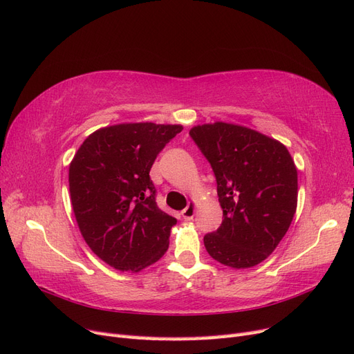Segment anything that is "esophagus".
<instances>
[{
	"label": "esophagus",
	"instance_id": "1",
	"mask_svg": "<svg viewBox=\"0 0 354 354\" xmlns=\"http://www.w3.org/2000/svg\"><path fill=\"white\" fill-rule=\"evenodd\" d=\"M195 211H196V205L194 202H190V203H187V207L181 211V216H183L185 220H192L195 216Z\"/></svg>",
	"mask_w": 354,
	"mask_h": 354
}]
</instances>
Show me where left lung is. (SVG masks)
Masks as SVG:
<instances>
[{"instance_id":"1","label":"left lung","mask_w":354,"mask_h":354,"mask_svg":"<svg viewBox=\"0 0 354 354\" xmlns=\"http://www.w3.org/2000/svg\"><path fill=\"white\" fill-rule=\"evenodd\" d=\"M189 136L214 171L223 208L221 226L203 236L208 254L233 269L257 266L294 218L298 178L291 155L274 138L226 122L194 127Z\"/></svg>"}]
</instances>
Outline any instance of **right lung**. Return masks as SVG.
<instances>
[{
	"mask_svg": "<svg viewBox=\"0 0 354 354\" xmlns=\"http://www.w3.org/2000/svg\"><path fill=\"white\" fill-rule=\"evenodd\" d=\"M181 130L152 122L106 127L73 156L69 190L80 230L93 252L118 270H142L168 250L177 220L158 207L149 173Z\"/></svg>",
	"mask_w": 354,
	"mask_h": 354,
	"instance_id": "1",
	"label": "right lung"
}]
</instances>
